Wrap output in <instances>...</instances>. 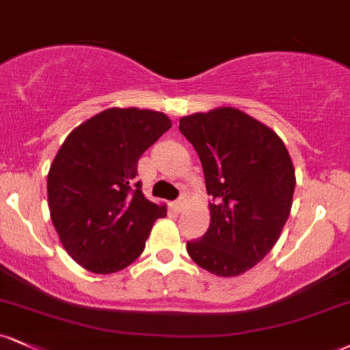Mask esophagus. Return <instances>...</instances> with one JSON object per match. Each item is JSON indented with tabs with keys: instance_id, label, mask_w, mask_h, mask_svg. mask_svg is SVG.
Listing matches in <instances>:
<instances>
[{
	"instance_id": "34e87169",
	"label": "esophagus",
	"mask_w": 350,
	"mask_h": 350,
	"mask_svg": "<svg viewBox=\"0 0 350 350\" xmlns=\"http://www.w3.org/2000/svg\"><path fill=\"white\" fill-rule=\"evenodd\" d=\"M184 204H186V200H184V199H179V200L172 202V207H174L176 212H183V208H184Z\"/></svg>"
}]
</instances>
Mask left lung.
I'll use <instances>...</instances> for the list:
<instances>
[{"label": "left lung", "instance_id": "left-lung-1", "mask_svg": "<svg viewBox=\"0 0 350 350\" xmlns=\"http://www.w3.org/2000/svg\"><path fill=\"white\" fill-rule=\"evenodd\" d=\"M199 154L210 204L204 237L187 241L193 262L220 277L241 275L272 250L290 215L295 170L279 135L238 109L179 120Z\"/></svg>", "mask_w": 350, "mask_h": 350}]
</instances>
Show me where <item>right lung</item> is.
Wrapping results in <instances>:
<instances>
[{"label":"right lung","instance_id":"add662e5","mask_svg":"<svg viewBox=\"0 0 350 350\" xmlns=\"http://www.w3.org/2000/svg\"><path fill=\"white\" fill-rule=\"evenodd\" d=\"M171 129L163 112L112 107L71 132L47 178L49 208L66 252L94 273H112L145 250L166 207L145 199L138 159Z\"/></svg>","mask_w":350,"mask_h":350}]
</instances>
